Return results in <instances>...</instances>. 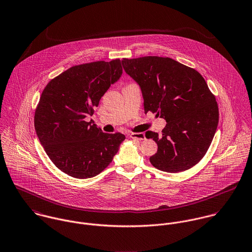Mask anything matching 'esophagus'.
<instances>
[{
  "mask_svg": "<svg viewBox=\"0 0 252 252\" xmlns=\"http://www.w3.org/2000/svg\"><path fill=\"white\" fill-rule=\"evenodd\" d=\"M130 138L132 139L144 140L145 139V134L142 132H137V133H129L128 134Z\"/></svg>",
  "mask_w": 252,
  "mask_h": 252,
  "instance_id": "1",
  "label": "esophagus"
}]
</instances>
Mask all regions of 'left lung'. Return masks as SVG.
Segmentation results:
<instances>
[{
  "instance_id": "1",
  "label": "left lung",
  "mask_w": 252,
  "mask_h": 252,
  "mask_svg": "<svg viewBox=\"0 0 252 252\" xmlns=\"http://www.w3.org/2000/svg\"><path fill=\"white\" fill-rule=\"evenodd\" d=\"M122 64L139 85L145 113L166 121L160 135L151 130L145 135L158 144L152 165L168 173L193 167L206 155L219 125L218 103L205 79L170 58L123 59Z\"/></svg>"
}]
</instances>
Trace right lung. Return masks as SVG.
I'll return each instance as SVG.
<instances>
[{"instance_id": "right-lung-1", "label": "right lung", "mask_w": 252, "mask_h": 252, "mask_svg": "<svg viewBox=\"0 0 252 252\" xmlns=\"http://www.w3.org/2000/svg\"><path fill=\"white\" fill-rule=\"evenodd\" d=\"M119 59L75 65L43 90L34 114V128L52 162L77 179L93 178L112 161L125 135L104 133L93 122L101 96L122 76Z\"/></svg>"}]
</instances>
